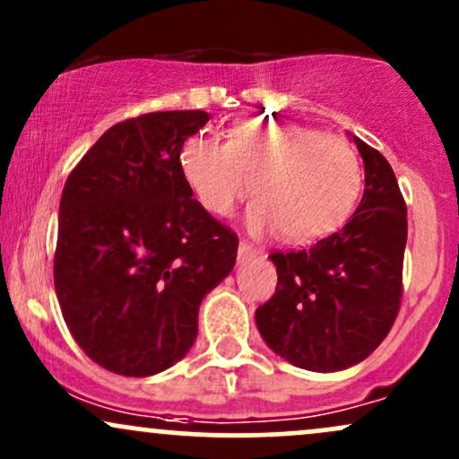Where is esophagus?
I'll return each instance as SVG.
<instances>
[{"instance_id": "esophagus-1", "label": "esophagus", "mask_w": 459, "mask_h": 459, "mask_svg": "<svg viewBox=\"0 0 459 459\" xmlns=\"http://www.w3.org/2000/svg\"><path fill=\"white\" fill-rule=\"evenodd\" d=\"M256 255H259V250H256L255 246H250V244H247V241H241V244H239V250H237V256H239V261L255 259Z\"/></svg>"}]
</instances>
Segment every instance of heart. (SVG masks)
I'll return each instance as SVG.
<instances>
[{"label":"heart","mask_w":459,"mask_h":459,"mask_svg":"<svg viewBox=\"0 0 459 459\" xmlns=\"http://www.w3.org/2000/svg\"><path fill=\"white\" fill-rule=\"evenodd\" d=\"M178 172L198 203L222 218L252 189L247 226L276 229L291 244L341 229L362 187L360 161L343 138L263 118L235 123L226 142L189 135L178 149Z\"/></svg>","instance_id":"b5f03b06"}]
</instances>
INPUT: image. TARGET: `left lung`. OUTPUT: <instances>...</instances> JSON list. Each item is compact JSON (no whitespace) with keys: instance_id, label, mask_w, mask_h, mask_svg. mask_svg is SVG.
I'll return each mask as SVG.
<instances>
[{"instance_id":"1","label":"left lung","mask_w":459,"mask_h":459,"mask_svg":"<svg viewBox=\"0 0 459 459\" xmlns=\"http://www.w3.org/2000/svg\"><path fill=\"white\" fill-rule=\"evenodd\" d=\"M365 194L339 233L299 252H273L276 293L256 308L272 351L307 371L354 367L386 339L402 304L405 200L391 163L354 135Z\"/></svg>"}]
</instances>
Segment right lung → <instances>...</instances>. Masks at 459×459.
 Listing matches in <instances>:
<instances>
[{"label": "right lung", "mask_w": 459, "mask_h": 459, "mask_svg": "<svg viewBox=\"0 0 459 459\" xmlns=\"http://www.w3.org/2000/svg\"><path fill=\"white\" fill-rule=\"evenodd\" d=\"M209 118L177 109L123 120L65 183L56 296L77 345L118 376H155L181 360L200 302L235 265L237 235L178 172V149Z\"/></svg>", "instance_id": "obj_1"}]
</instances>
